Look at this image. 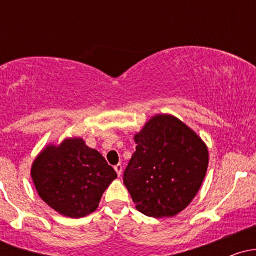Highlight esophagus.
Wrapping results in <instances>:
<instances>
[{"label": "esophagus", "mask_w": 256, "mask_h": 256, "mask_svg": "<svg viewBox=\"0 0 256 256\" xmlns=\"http://www.w3.org/2000/svg\"><path fill=\"white\" fill-rule=\"evenodd\" d=\"M114 170H116V174H118L119 177H120V174H122V166L120 165V164H118V165H116V166H114Z\"/></svg>", "instance_id": "1"}]
</instances>
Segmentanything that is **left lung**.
Listing matches in <instances>:
<instances>
[{
  "label": "left lung",
  "instance_id": "8db88e82",
  "mask_svg": "<svg viewBox=\"0 0 256 256\" xmlns=\"http://www.w3.org/2000/svg\"><path fill=\"white\" fill-rule=\"evenodd\" d=\"M136 152L124 171V184L140 213L173 216L195 198L208 167V149L189 126L158 114L134 134Z\"/></svg>",
  "mask_w": 256,
  "mask_h": 256
}]
</instances>
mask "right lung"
<instances>
[{
  "label": "right lung",
  "mask_w": 256,
  "mask_h": 256,
  "mask_svg": "<svg viewBox=\"0 0 256 256\" xmlns=\"http://www.w3.org/2000/svg\"><path fill=\"white\" fill-rule=\"evenodd\" d=\"M31 177L49 207L64 216L82 218L96 210L116 172L96 149L73 137L46 146L32 164Z\"/></svg>",
  "instance_id": "obj_1"
}]
</instances>
